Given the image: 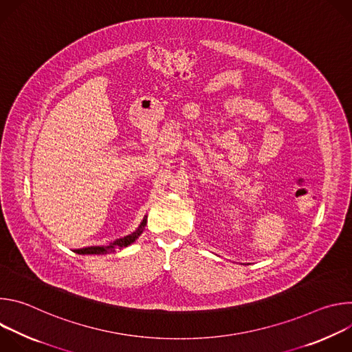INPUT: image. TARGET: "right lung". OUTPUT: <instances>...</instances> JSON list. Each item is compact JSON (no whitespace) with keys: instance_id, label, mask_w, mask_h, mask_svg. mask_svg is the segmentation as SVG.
<instances>
[{"instance_id":"1","label":"right lung","mask_w":352,"mask_h":352,"mask_svg":"<svg viewBox=\"0 0 352 352\" xmlns=\"http://www.w3.org/2000/svg\"><path fill=\"white\" fill-rule=\"evenodd\" d=\"M144 226H146V219L140 223L139 228H138L133 234H131V235H126V236H124V238H120V239L111 242V243L107 245V246H89V248L76 249L75 252H76V254H80V255H100V254L103 255V254L114 252L116 249H121V248H124V246L131 245V243L142 234V230H143Z\"/></svg>"}]
</instances>
